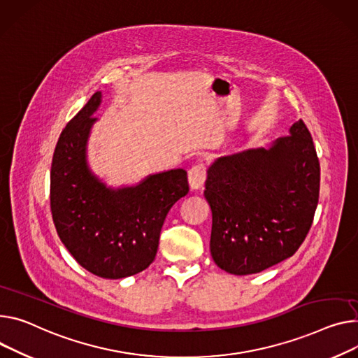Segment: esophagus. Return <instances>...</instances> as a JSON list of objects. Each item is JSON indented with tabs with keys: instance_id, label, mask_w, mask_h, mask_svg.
Instances as JSON below:
<instances>
[{
	"instance_id": "esophagus-1",
	"label": "esophagus",
	"mask_w": 358,
	"mask_h": 358,
	"mask_svg": "<svg viewBox=\"0 0 358 358\" xmlns=\"http://www.w3.org/2000/svg\"><path fill=\"white\" fill-rule=\"evenodd\" d=\"M205 178H206V171L203 164H195L192 166L190 171L187 172V180H189V186L192 190H198L203 186L205 183Z\"/></svg>"
}]
</instances>
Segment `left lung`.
Returning a JSON list of instances; mask_svg holds the SVG:
<instances>
[{
    "instance_id": "left-lung-1",
    "label": "left lung",
    "mask_w": 358,
    "mask_h": 358,
    "mask_svg": "<svg viewBox=\"0 0 358 358\" xmlns=\"http://www.w3.org/2000/svg\"><path fill=\"white\" fill-rule=\"evenodd\" d=\"M210 255L234 275L261 272L292 257L318 203L320 162L302 120L268 149L221 156L206 171Z\"/></svg>"
}]
</instances>
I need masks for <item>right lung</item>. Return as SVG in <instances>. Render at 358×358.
<instances>
[{"label": "right lung", "mask_w": 358, "mask_h": 358, "mask_svg": "<svg viewBox=\"0 0 358 358\" xmlns=\"http://www.w3.org/2000/svg\"><path fill=\"white\" fill-rule=\"evenodd\" d=\"M101 103L96 92L67 123L54 150L50 175L51 215L73 258L107 280L131 277L155 259L171 208L189 192L183 169L149 175L133 186H107L89 166L92 117Z\"/></svg>", "instance_id": "obj_1"}]
</instances>
